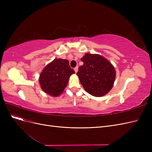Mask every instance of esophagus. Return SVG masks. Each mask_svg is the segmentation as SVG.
I'll use <instances>...</instances> for the list:
<instances>
[{
  "label": "esophagus",
  "instance_id": "obj_1",
  "mask_svg": "<svg viewBox=\"0 0 152 152\" xmlns=\"http://www.w3.org/2000/svg\"><path fill=\"white\" fill-rule=\"evenodd\" d=\"M78 68H79V67H78L77 66L76 67H75V68H74V70H75V72L76 73L78 72Z\"/></svg>",
  "mask_w": 152,
  "mask_h": 152
}]
</instances>
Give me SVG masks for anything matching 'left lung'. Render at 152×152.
Returning <instances> with one entry per match:
<instances>
[{
    "mask_svg": "<svg viewBox=\"0 0 152 152\" xmlns=\"http://www.w3.org/2000/svg\"><path fill=\"white\" fill-rule=\"evenodd\" d=\"M77 75L81 84L89 94L101 97L112 88L115 79V70L107 59L98 54L86 53L81 58Z\"/></svg>",
    "mask_w": 152,
    "mask_h": 152,
    "instance_id": "left-lung-1",
    "label": "left lung"
}]
</instances>
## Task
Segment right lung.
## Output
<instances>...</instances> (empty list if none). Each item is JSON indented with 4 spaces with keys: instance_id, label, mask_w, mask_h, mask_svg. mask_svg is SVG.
Returning a JSON list of instances; mask_svg holds the SVG:
<instances>
[{
    "instance_id": "obj_1",
    "label": "right lung",
    "mask_w": 152,
    "mask_h": 152,
    "mask_svg": "<svg viewBox=\"0 0 152 152\" xmlns=\"http://www.w3.org/2000/svg\"><path fill=\"white\" fill-rule=\"evenodd\" d=\"M74 73L67 59H55L40 73L39 82L41 88L50 96H58L67 86L70 75Z\"/></svg>"
}]
</instances>
